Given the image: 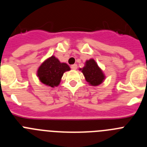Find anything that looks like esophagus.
Instances as JSON below:
<instances>
[{
	"instance_id": "34e87169",
	"label": "esophagus",
	"mask_w": 147,
	"mask_h": 147,
	"mask_svg": "<svg viewBox=\"0 0 147 147\" xmlns=\"http://www.w3.org/2000/svg\"><path fill=\"white\" fill-rule=\"evenodd\" d=\"M71 69H73V70H76V68H77V65H76V64L72 65L71 66Z\"/></svg>"
}]
</instances>
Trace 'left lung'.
Returning <instances> with one entry per match:
<instances>
[{"instance_id":"8db88e82","label":"left lung","mask_w":147,"mask_h":147,"mask_svg":"<svg viewBox=\"0 0 147 147\" xmlns=\"http://www.w3.org/2000/svg\"><path fill=\"white\" fill-rule=\"evenodd\" d=\"M80 70L82 71L87 82L91 86L96 87L101 85L106 78L101 67L93 59L87 60L85 66L82 68H80Z\"/></svg>"}]
</instances>
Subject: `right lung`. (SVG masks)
I'll return each instance as SVG.
<instances>
[{"instance_id":"obj_1","label":"right lung","mask_w":147,"mask_h":147,"mask_svg":"<svg viewBox=\"0 0 147 147\" xmlns=\"http://www.w3.org/2000/svg\"><path fill=\"white\" fill-rule=\"evenodd\" d=\"M70 70L67 63L61 62L55 56L52 55L40 65L37 69V76L43 85L54 88L60 84L63 74Z\"/></svg>"}]
</instances>
